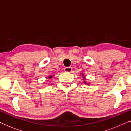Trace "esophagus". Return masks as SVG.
I'll use <instances>...</instances> for the list:
<instances>
[{
    "label": "esophagus",
    "instance_id": "esophagus-1",
    "mask_svg": "<svg viewBox=\"0 0 131 131\" xmlns=\"http://www.w3.org/2000/svg\"><path fill=\"white\" fill-rule=\"evenodd\" d=\"M64 71L66 72H71L72 71V69L71 67H66L65 68V69H64Z\"/></svg>",
    "mask_w": 131,
    "mask_h": 131
}]
</instances>
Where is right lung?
<instances>
[{"label":"right lung","instance_id":"right-lung-1","mask_svg":"<svg viewBox=\"0 0 131 131\" xmlns=\"http://www.w3.org/2000/svg\"><path fill=\"white\" fill-rule=\"evenodd\" d=\"M48 78H49V79H50V78H52V76H49V77Z\"/></svg>","mask_w":131,"mask_h":131}]
</instances>
